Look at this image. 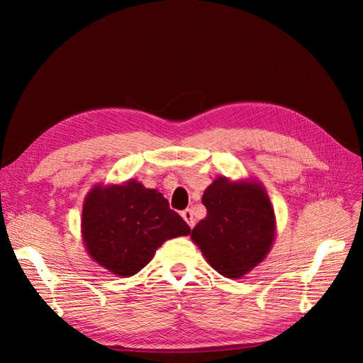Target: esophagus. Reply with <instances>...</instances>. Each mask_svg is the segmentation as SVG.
Returning a JSON list of instances; mask_svg holds the SVG:
<instances>
[{
  "label": "esophagus",
  "instance_id": "1",
  "mask_svg": "<svg viewBox=\"0 0 363 363\" xmlns=\"http://www.w3.org/2000/svg\"><path fill=\"white\" fill-rule=\"evenodd\" d=\"M182 216H183L184 221L188 223V225H189L191 228H194L195 219H194V212L191 211V208H186V211H183V212H182Z\"/></svg>",
  "mask_w": 363,
  "mask_h": 363
}]
</instances>
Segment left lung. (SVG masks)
<instances>
[{
  "label": "left lung",
  "mask_w": 363,
  "mask_h": 363,
  "mask_svg": "<svg viewBox=\"0 0 363 363\" xmlns=\"http://www.w3.org/2000/svg\"><path fill=\"white\" fill-rule=\"evenodd\" d=\"M207 216L195 225L191 239L216 272L242 279L265 260L277 236L269 195L255 177H218L201 199Z\"/></svg>",
  "instance_id": "left-lung-1"
}]
</instances>
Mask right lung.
Segmentation results:
<instances>
[{
  "label": "right lung",
  "instance_id": "obj_1",
  "mask_svg": "<svg viewBox=\"0 0 363 363\" xmlns=\"http://www.w3.org/2000/svg\"><path fill=\"white\" fill-rule=\"evenodd\" d=\"M189 225L157 189L136 179L98 183L83 201L82 240L89 257L119 277L147 267L168 239L188 236Z\"/></svg>",
  "mask_w": 363,
  "mask_h": 363
}]
</instances>
